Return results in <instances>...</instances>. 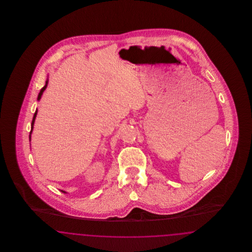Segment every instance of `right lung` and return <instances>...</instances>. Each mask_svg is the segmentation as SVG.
Returning <instances> with one entry per match:
<instances>
[{"instance_id":"obj_1","label":"right lung","mask_w":252,"mask_h":252,"mask_svg":"<svg viewBox=\"0 0 252 252\" xmlns=\"http://www.w3.org/2000/svg\"><path fill=\"white\" fill-rule=\"evenodd\" d=\"M47 84H48V80L46 81V83L44 85V87L40 90V92H39V94H38V95H37V100H39L40 98H41V95H42V94H43V92L45 91V89L47 88ZM36 113H37V110H36V112H35V114H34V117H33V120H32V124H31V131H30V139H31V133H32V130H33V127H34V124H35V120H36ZM63 192L64 191H62Z\"/></svg>"}]
</instances>
